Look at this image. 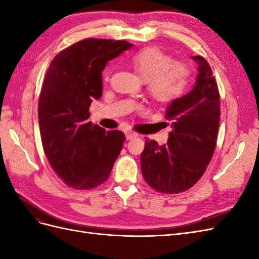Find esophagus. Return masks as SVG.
<instances>
[{"label":"esophagus","instance_id":"34e87169","mask_svg":"<svg viewBox=\"0 0 259 259\" xmlns=\"http://www.w3.org/2000/svg\"><path fill=\"white\" fill-rule=\"evenodd\" d=\"M125 136H126L127 140H131L133 138L138 137V134H137V133H134V132H126V133H125Z\"/></svg>","mask_w":259,"mask_h":259}]
</instances>
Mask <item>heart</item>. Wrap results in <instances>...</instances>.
Here are the masks:
<instances>
[{
  "instance_id": "heart-1",
  "label": "heart",
  "mask_w": 259,
  "mask_h": 259,
  "mask_svg": "<svg viewBox=\"0 0 259 259\" xmlns=\"http://www.w3.org/2000/svg\"><path fill=\"white\" fill-rule=\"evenodd\" d=\"M131 64L147 84V93L158 104H168L185 93L190 69L158 49L148 48L133 55Z\"/></svg>"
}]
</instances>
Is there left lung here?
<instances>
[{
    "label": "left lung",
    "instance_id": "obj_1",
    "mask_svg": "<svg viewBox=\"0 0 259 259\" xmlns=\"http://www.w3.org/2000/svg\"><path fill=\"white\" fill-rule=\"evenodd\" d=\"M199 74L193 90L171 103L165 117L173 127L165 145L146 137L140 166L146 183L161 193L190 189L203 176L217 144L221 99L208 62L194 56Z\"/></svg>",
    "mask_w": 259,
    "mask_h": 259
}]
</instances>
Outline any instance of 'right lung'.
Returning a JSON list of instances; mask_svg holds the SVG:
<instances>
[{"label":"right lung","mask_w":259,"mask_h":259,"mask_svg":"<svg viewBox=\"0 0 259 259\" xmlns=\"http://www.w3.org/2000/svg\"><path fill=\"white\" fill-rule=\"evenodd\" d=\"M131 46L84 38L57 54L46 71L37 108L43 150L55 173L73 189L104 184L126 140L120 131L89 122V109L103 95L107 62Z\"/></svg>","instance_id":"1"}]
</instances>
